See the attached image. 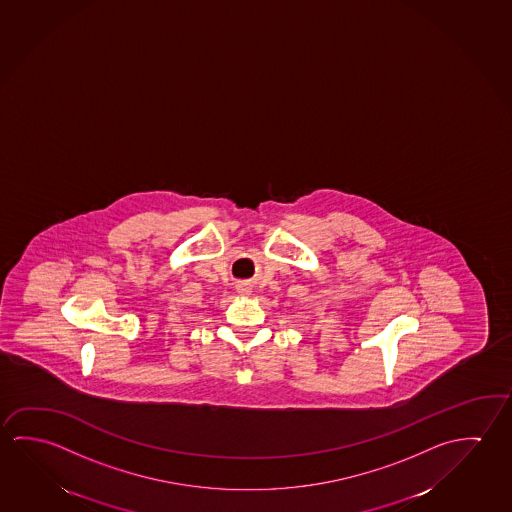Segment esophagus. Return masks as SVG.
Masks as SVG:
<instances>
[{
  "label": "esophagus",
  "instance_id": "esophagus-1",
  "mask_svg": "<svg viewBox=\"0 0 512 512\" xmlns=\"http://www.w3.org/2000/svg\"><path fill=\"white\" fill-rule=\"evenodd\" d=\"M237 291H239L241 294L252 293V291H250V287H246V285H239V287H237Z\"/></svg>",
  "mask_w": 512,
  "mask_h": 512
}]
</instances>
